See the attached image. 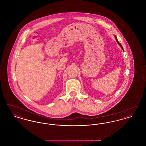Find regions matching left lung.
I'll list each match as a JSON object with an SVG mask.
<instances>
[{
    "label": "left lung",
    "mask_w": 146,
    "mask_h": 146,
    "mask_svg": "<svg viewBox=\"0 0 146 146\" xmlns=\"http://www.w3.org/2000/svg\"><path fill=\"white\" fill-rule=\"evenodd\" d=\"M114 37H115V40H116V41H117V42H118V44L120 45V46L121 48V49H123V50H123V46H122V45H121V44H120L119 42H118V39H117V36H116L115 35H114Z\"/></svg>",
    "instance_id": "obj_1"
}]
</instances>
